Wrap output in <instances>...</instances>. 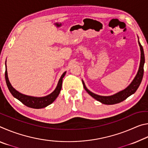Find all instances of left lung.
I'll use <instances>...</instances> for the list:
<instances>
[{
  "mask_svg": "<svg viewBox=\"0 0 148 148\" xmlns=\"http://www.w3.org/2000/svg\"><path fill=\"white\" fill-rule=\"evenodd\" d=\"M138 44L140 47V52H141V56H140V66L138 71L137 74L136 76L132 80V82L131 83V84L125 88L124 90L119 91L117 93L114 94L111 96H101V95H98L97 94H95L91 91H90L87 88L86 85H85L84 82L82 81V83L84 85V89H86V91L88 92V93L91 95L92 97H93L95 99H96L97 101L101 102V103L104 104H115L119 103L122 101H123L124 100L128 98L129 96H131V95L134 94L136 92V90L140 86L141 82L142 80V77H143L144 75V65L145 62V57H144V49L142 47V45L140 44V42L138 41Z\"/></svg>",
  "mask_w": 148,
  "mask_h": 148,
  "instance_id": "1",
  "label": "left lung"
}]
</instances>
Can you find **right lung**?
I'll return each instance as SVG.
<instances>
[{
    "mask_svg": "<svg viewBox=\"0 0 148 148\" xmlns=\"http://www.w3.org/2000/svg\"><path fill=\"white\" fill-rule=\"evenodd\" d=\"M65 74H66V72H64L62 76L60 77L59 80L58 84L56 87V89L47 96L42 97H31L28 96V95H25L21 93V92L16 91L10 82L8 77V72H7L6 69V71H5V79H6V82L8 86V88L9 89L10 92L11 94L13 95L15 98L19 100L20 102H21L25 106H28L29 108H32L35 109H40L43 108L48 106V105L51 104L55 100L57 99L59 95V92L61 90L62 87V78L64 77Z\"/></svg>",
    "mask_w": 148,
    "mask_h": 148,
    "instance_id": "right-lung-1",
    "label": "right lung"
}]
</instances>
